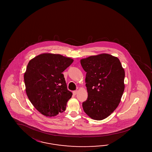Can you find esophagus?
Returning <instances> with one entry per match:
<instances>
[{"label":"esophagus","instance_id":"1","mask_svg":"<svg viewBox=\"0 0 152 152\" xmlns=\"http://www.w3.org/2000/svg\"><path fill=\"white\" fill-rule=\"evenodd\" d=\"M77 90L74 91H73V95H76L77 94Z\"/></svg>","mask_w":152,"mask_h":152}]
</instances>
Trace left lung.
I'll return each instance as SVG.
<instances>
[{
  "label": "left lung",
  "mask_w": 152,
  "mask_h": 152,
  "mask_svg": "<svg viewBox=\"0 0 152 152\" xmlns=\"http://www.w3.org/2000/svg\"><path fill=\"white\" fill-rule=\"evenodd\" d=\"M86 72L87 100L85 113L91 119L107 118L119 105L124 91V69L119 58L107 53L91 56L80 60Z\"/></svg>",
  "instance_id": "left-lung-1"
}]
</instances>
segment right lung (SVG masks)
Masks as SVG:
<instances>
[{"mask_svg": "<svg viewBox=\"0 0 152 152\" xmlns=\"http://www.w3.org/2000/svg\"><path fill=\"white\" fill-rule=\"evenodd\" d=\"M74 60L59 54L45 53L30 60L24 74L26 91L34 107L47 117L64 112L72 94L64 75Z\"/></svg>", "mask_w": 152, "mask_h": 152, "instance_id": "obj_1", "label": "right lung"}]
</instances>
